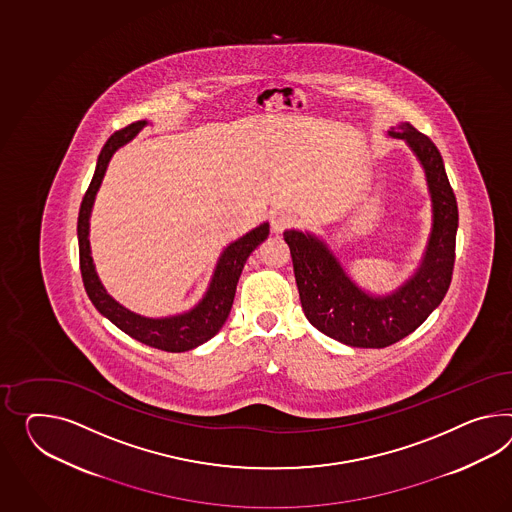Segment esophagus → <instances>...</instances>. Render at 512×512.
I'll use <instances>...</instances> for the list:
<instances>
[{
  "label": "esophagus",
  "mask_w": 512,
  "mask_h": 512,
  "mask_svg": "<svg viewBox=\"0 0 512 512\" xmlns=\"http://www.w3.org/2000/svg\"><path fill=\"white\" fill-rule=\"evenodd\" d=\"M291 223H293V217L289 215L288 211H278L271 217L273 232H284Z\"/></svg>",
  "instance_id": "esophagus-1"
}]
</instances>
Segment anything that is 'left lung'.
I'll use <instances>...</instances> for the list:
<instances>
[{
	"instance_id": "8db88e82",
	"label": "left lung",
	"mask_w": 512,
	"mask_h": 512,
	"mask_svg": "<svg viewBox=\"0 0 512 512\" xmlns=\"http://www.w3.org/2000/svg\"><path fill=\"white\" fill-rule=\"evenodd\" d=\"M388 135L407 141L418 156L433 200V230L414 276L392 295L373 297L354 284L321 239L284 232L306 319L330 338L364 349L388 347L420 327L446 297L455 265L459 208L438 148L408 122Z\"/></svg>"
}]
</instances>
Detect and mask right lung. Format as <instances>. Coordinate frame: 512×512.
I'll return each mask as SVG.
<instances>
[{"mask_svg":"<svg viewBox=\"0 0 512 512\" xmlns=\"http://www.w3.org/2000/svg\"><path fill=\"white\" fill-rule=\"evenodd\" d=\"M145 120L133 122L130 126L113 133L105 143L96 171L92 176L89 189L81 200L78 217V241H79V269L83 286L89 295L92 304L100 314L105 315L113 325H117L122 332L132 336L133 340L141 341L150 347H156L167 353H184L191 351L198 345L211 340L226 321V317L232 310V302L236 295V286L245 262L250 252L262 243L265 237L269 236V223L260 224L249 234L239 237L234 243H230L224 249L215 273L211 278L210 288L206 291L204 299L198 302L197 306L189 312L172 317H143L133 314L122 304H118L107 291H105L100 278L94 271V263L91 258V245H89V219H91L92 204L94 197L100 189L104 180L105 169L109 165V159L117 152L120 146L130 143L137 133L143 130Z\"/></svg>","mask_w":512,"mask_h":512,"instance_id":"obj_1","label":"right lung"}]
</instances>
